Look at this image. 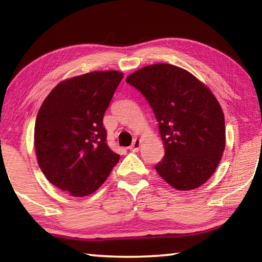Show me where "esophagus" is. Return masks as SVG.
<instances>
[{"instance_id":"34e87169","label":"esophagus","mask_w":262,"mask_h":262,"mask_svg":"<svg viewBox=\"0 0 262 262\" xmlns=\"http://www.w3.org/2000/svg\"><path fill=\"white\" fill-rule=\"evenodd\" d=\"M141 144H142V141L140 139H135L134 141H133V143L129 147V150H130V151H134V152L139 151L140 148H141Z\"/></svg>"}]
</instances>
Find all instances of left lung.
<instances>
[{
	"label": "left lung",
	"mask_w": 262,
	"mask_h": 262,
	"mask_svg": "<svg viewBox=\"0 0 262 262\" xmlns=\"http://www.w3.org/2000/svg\"><path fill=\"white\" fill-rule=\"evenodd\" d=\"M145 97L158 122L165 156L157 173L178 190L208 181L225 148L224 113L205 83L186 69L150 64L126 78Z\"/></svg>",
	"instance_id": "1"
}]
</instances>
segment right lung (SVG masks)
<instances>
[{
	"mask_svg": "<svg viewBox=\"0 0 262 262\" xmlns=\"http://www.w3.org/2000/svg\"><path fill=\"white\" fill-rule=\"evenodd\" d=\"M123 74L92 72L60 82L39 108L34 126L38 165L70 196L96 192L120 156L106 143L104 113Z\"/></svg>",
	"mask_w": 262,
	"mask_h": 262,
	"instance_id": "add662e5",
	"label": "right lung"
}]
</instances>
